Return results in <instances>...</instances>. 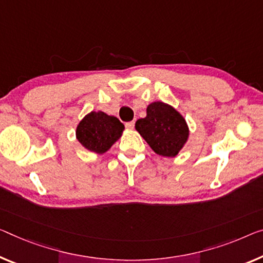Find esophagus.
I'll use <instances>...</instances> for the list:
<instances>
[{
  "label": "esophagus",
  "mask_w": 263,
  "mask_h": 263,
  "mask_svg": "<svg viewBox=\"0 0 263 263\" xmlns=\"http://www.w3.org/2000/svg\"><path fill=\"white\" fill-rule=\"evenodd\" d=\"M134 127H135V121H130V122L126 123L127 129H134Z\"/></svg>",
  "instance_id": "obj_1"
}]
</instances>
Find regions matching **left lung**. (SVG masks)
<instances>
[{"label":"left lung","instance_id":"1","mask_svg":"<svg viewBox=\"0 0 263 263\" xmlns=\"http://www.w3.org/2000/svg\"><path fill=\"white\" fill-rule=\"evenodd\" d=\"M135 129L157 155L164 157H175L189 137L183 116L161 101L148 104L147 116L136 121Z\"/></svg>","mask_w":263,"mask_h":263}]
</instances>
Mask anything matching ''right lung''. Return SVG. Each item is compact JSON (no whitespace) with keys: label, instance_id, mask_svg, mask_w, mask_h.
I'll return each mask as SVG.
<instances>
[{"label":"right lung","instance_id":"obj_1","mask_svg":"<svg viewBox=\"0 0 263 263\" xmlns=\"http://www.w3.org/2000/svg\"><path fill=\"white\" fill-rule=\"evenodd\" d=\"M123 130V123L115 116L90 111L76 127V139L87 151L104 154L122 136Z\"/></svg>","mask_w":263,"mask_h":263}]
</instances>
